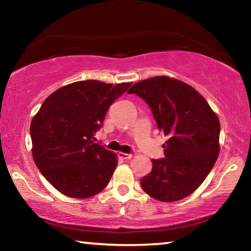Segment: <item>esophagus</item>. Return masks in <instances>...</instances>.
<instances>
[{
	"label": "esophagus",
	"mask_w": 251,
	"mask_h": 251,
	"mask_svg": "<svg viewBox=\"0 0 251 251\" xmlns=\"http://www.w3.org/2000/svg\"><path fill=\"white\" fill-rule=\"evenodd\" d=\"M118 157L122 159H130L133 155L131 154H126V152H118Z\"/></svg>",
	"instance_id": "obj_1"
}]
</instances>
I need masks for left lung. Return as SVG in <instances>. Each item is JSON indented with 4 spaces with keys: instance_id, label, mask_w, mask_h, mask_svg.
Here are the masks:
<instances>
[{
    "instance_id": "obj_1",
    "label": "left lung",
    "mask_w": 251,
    "mask_h": 251,
    "mask_svg": "<svg viewBox=\"0 0 251 251\" xmlns=\"http://www.w3.org/2000/svg\"><path fill=\"white\" fill-rule=\"evenodd\" d=\"M128 93L146 101L158 129L167 137L165 158L152 159L151 172L141 179L144 192L167 202L189 196L218 158L217 115L195 88L167 76L139 80Z\"/></svg>"
}]
</instances>
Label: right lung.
<instances>
[{
  "mask_svg": "<svg viewBox=\"0 0 251 251\" xmlns=\"http://www.w3.org/2000/svg\"><path fill=\"white\" fill-rule=\"evenodd\" d=\"M131 83L79 80L58 88L42 104L31 123L32 154L46 180L72 198L100 193L117 166V157L94 135L110 105Z\"/></svg>",
  "mask_w": 251,
  "mask_h": 251,
  "instance_id": "1",
  "label": "right lung"
}]
</instances>
